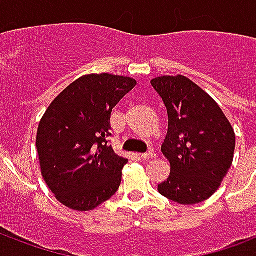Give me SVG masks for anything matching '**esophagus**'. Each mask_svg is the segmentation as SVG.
<instances>
[{
	"label": "esophagus",
	"mask_w": 256,
	"mask_h": 256,
	"mask_svg": "<svg viewBox=\"0 0 256 256\" xmlns=\"http://www.w3.org/2000/svg\"><path fill=\"white\" fill-rule=\"evenodd\" d=\"M140 156L144 158V160H148V158H156V154L152 150H148V152H144V154H140Z\"/></svg>",
	"instance_id": "esophagus-1"
}]
</instances>
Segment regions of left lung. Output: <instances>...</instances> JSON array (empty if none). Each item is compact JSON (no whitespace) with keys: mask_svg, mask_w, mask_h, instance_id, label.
I'll list each match as a JSON object with an SVG mask.
<instances>
[{"mask_svg":"<svg viewBox=\"0 0 256 256\" xmlns=\"http://www.w3.org/2000/svg\"><path fill=\"white\" fill-rule=\"evenodd\" d=\"M152 85L168 116L162 152L171 168L158 191L179 204L203 202L218 190L232 164L234 128L219 104L188 78L164 76Z\"/></svg>","mask_w":256,"mask_h":256,"instance_id":"left-lung-1","label":"left lung"}]
</instances>
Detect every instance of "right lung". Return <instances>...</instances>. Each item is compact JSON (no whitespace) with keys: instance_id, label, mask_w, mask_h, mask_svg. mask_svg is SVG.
Segmentation results:
<instances>
[{"instance_id":"right-lung-1","label":"right lung","mask_w":256,"mask_h":256,"mask_svg":"<svg viewBox=\"0 0 256 256\" xmlns=\"http://www.w3.org/2000/svg\"><path fill=\"white\" fill-rule=\"evenodd\" d=\"M136 85L122 76L88 74L70 84L41 118L36 144L42 176L72 210H94L120 188L128 160L108 144L110 116Z\"/></svg>"}]
</instances>
